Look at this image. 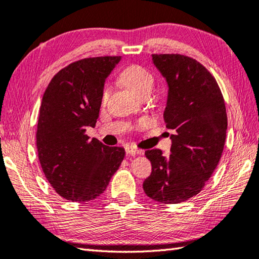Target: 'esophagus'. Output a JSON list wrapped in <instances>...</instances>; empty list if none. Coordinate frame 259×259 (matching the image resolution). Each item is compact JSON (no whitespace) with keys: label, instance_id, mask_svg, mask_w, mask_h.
I'll list each match as a JSON object with an SVG mask.
<instances>
[{"label":"esophagus","instance_id":"34e87169","mask_svg":"<svg viewBox=\"0 0 259 259\" xmlns=\"http://www.w3.org/2000/svg\"><path fill=\"white\" fill-rule=\"evenodd\" d=\"M125 152H126V154H130V155H137V154H142L143 153L142 150H138V148H136L131 145L125 146Z\"/></svg>","mask_w":259,"mask_h":259}]
</instances>
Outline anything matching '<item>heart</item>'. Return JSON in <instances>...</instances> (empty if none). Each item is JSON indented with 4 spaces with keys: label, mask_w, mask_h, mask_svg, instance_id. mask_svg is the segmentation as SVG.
Instances as JSON below:
<instances>
[{
    "label": "heart",
    "mask_w": 259,
    "mask_h": 259,
    "mask_svg": "<svg viewBox=\"0 0 259 259\" xmlns=\"http://www.w3.org/2000/svg\"><path fill=\"white\" fill-rule=\"evenodd\" d=\"M120 80L126 88H129L133 93L138 96L150 94L153 85H154V77H153L151 72H148L146 68L139 66V65L126 66L120 74ZM109 90L108 88H106L103 93V100L107 98Z\"/></svg>",
    "instance_id": "heart-1"
}]
</instances>
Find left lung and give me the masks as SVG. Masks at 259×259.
I'll return each mask as SVG.
<instances>
[{"instance_id": "8db88e82", "label": "left lung", "mask_w": 259, "mask_h": 259, "mask_svg": "<svg viewBox=\"0 0 259 259\" xmlns=\"http://www.w3.org/2000/svg\"><path fill=\"white\" fill-rule=\"evenodd\" d=\"M165 78L168 96L163 117L170 154L152 148L145 155L152 172L143 183L148 198L179 203L198 194L211 177L225 145L227 115L214 77L199 61L182 55H152Z\"/></svg>"}]
</instances>
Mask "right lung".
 <instances>
[{
	"instance_id": "1",
	"label": "right lung",
	"mask_w": 259,
	"mask_h": 259,
	"mask_svg": "<svg viewBox=\"0 0 259 259\" xmlns=\"http://www.w3.org/2000/svg\"><path fill=\"white\" fill-rule=\"evenodd\" d=\"M121 57L69 64L43 95L37 122L38 160L48 182L64 199L87 202L106 190L123 161V147H108L85 135L96 125L106 78Z\"/></svg>"
}]
</instances>
